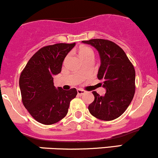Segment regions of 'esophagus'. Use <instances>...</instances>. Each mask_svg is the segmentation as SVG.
<instances>
[{
  "instance_id": "34e87169",
  "label": "esophagus",
  "mask_w": 158,
  "mask_h": 158,
  "mask_svg": "<svg viewBox=\"0 0 158 158\" xmlns=\"http://www.w3.org/2000/svg\"><path fill=\"white\" fill-rule=\"evenodd\" d=\"M77 94L80 95V96H81V95H84V93H85V91L83 90V89H77Z\"/></svg>"
}]
</instances>
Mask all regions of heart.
I'll return each mask as SVG.
<instances>
[{
	"label": "heart",
	"instance_id": "1",
	"mask_svg": "<svg viewBox=\"0 0 158 158\" xmlns=\"http://www.w3.org/2000/svg\"><path fill=\"white\" fill-rule=\"evenodd\" d=\"M79 54H80V56H81L82 59L86 58V57H89V56L93 57V56H94V52H93L92 49L89 48V47H82V48L80 50Z\"/></svg>",
	"mask_w": 158,
	"mask_h": 158
}]
</instances>
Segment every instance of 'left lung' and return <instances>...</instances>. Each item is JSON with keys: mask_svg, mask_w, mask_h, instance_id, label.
I'll list each match as a JSON object with an SVG mask.
<instances>
[{"mask_svg": "<svg viewBox=\"0 0 158 158\" xmlns=\"http://www.w3.org/2000/svg\"><path fill=\"white\" fill-rule=\"evenodd\" d=\"M84 44L94 47L99 54L101 65L98 79L103 81L106 89L102 96L93 91L94 101L89 104V113L102 120L119 118L133 99L135 93V72L126 53L116 44L104 39L84 40Z\"/></svg>", "mask_w": 158, "mask_h": 158, "instance_id": "obj_1", "label": "left lung"}]
</instances>
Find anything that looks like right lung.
<instances>
[{
    "label": "right lung",
    "instance_id": "1",
    "mask_svg": "<svg viewBox=\"0 0 158 158\" xmlns=\"http://www.w3.org/2000/svg\"><path fill=\"white\" fill-rule=\"evenodd\" d=\"M75 46L56 44L42 47L29 59L19 77L22 99L30 114L39 123L53 124L65 118L71 100L77 96L75 88H56L54 75L62 70L67 54Z\"/></svg>",
    "mask_w": 158,
    "mask_h": 158
}]
</instances>
